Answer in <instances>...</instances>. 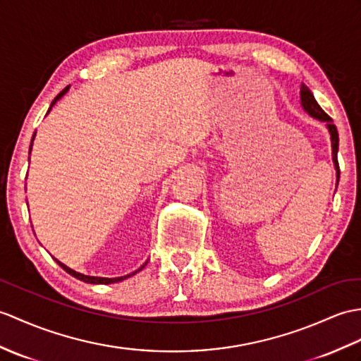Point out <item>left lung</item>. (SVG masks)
Returning <instances> with one entry per match:
<instances>
[{
    "label": "left lung",
    "mask_w": 361,
    "mask_h": 361,
    "mask_svg": "<svg viewBox=\"0 0 361 361\" xmlns=\"http://www.w3.org/2000/svg\"><path fill=\"white\" fill-rule=\"evenodd\" d=\"M300 103H301V107L305 109L307 115H311L312 118L324 123L326 128H328V130H329L331 146H332V161H334V167H335V177H337V184H338L340 167H338V160H337V154H338V132H337V128H335V124H334L331 116L326 114L320 106H318L317 99L314 98V94L305 85H301V89H300Z\"/></svg>",
    "instance_id": "obj_1"
}]
</instances>
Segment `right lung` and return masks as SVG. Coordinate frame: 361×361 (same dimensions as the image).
I'll use <instances>...</instances> for the list:
<instances>
[{
  "label": "right lung",
  "instance_id": "add662e5",
  "mask_svg": "<svg viewBox=\"0 0 361 361\" xmlns=\"http://www.w3.org/2000/svg\"><path fill=\"white\" fill-rule=\"evenodd\" d=\"M67 90H69V86H67L66 89H63L60 94H58L56 97H55V99L52 102V104H50V107H49V111H47V114L52 111V107L55 106V103L58 102V99H61L66 94H67ZM33 140H35V133H33V137H32V141H30V147H29V154H30V150H32V145H33ZM55 262L60 264L63 269L67 272V274H71L72 276H75V279H78V280H81V281H85V283H90V284H112V283H118V281H123V280H126V279H129V276H132V275H135L137 272H140L142 267H145L146 264H147V262L142 264L140 269H137L135 272H132V274H128V275H124V276H115V279H106V276H92V275H85V274H80V272H77V271H73V269H71V267H67L66 264H63L61 262H58V259L55 258Z\"/></svg>",
  "mask_w": 361,
  "mask_h": 361
}]
</instances>
